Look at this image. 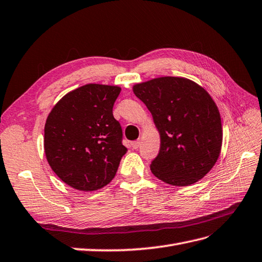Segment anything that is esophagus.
Masks as SVG:
<instances>
[{"mask_svg": "<svg viewBox=\"0 0 262 262\" xmlns=\"http://www.w3.org/2000/svg\"><path fill=\"white\" fill-rule=\"evenodd\" d=\"M139 145H141V141H139V139H137V141H134V142L132 143V147H133L134 149H137V148L139 147Z\"/></svg>", "mask_w": 262, "mask_h": 262, "instance_id": "obj_1", "label": "esophagus"}]
</instances>
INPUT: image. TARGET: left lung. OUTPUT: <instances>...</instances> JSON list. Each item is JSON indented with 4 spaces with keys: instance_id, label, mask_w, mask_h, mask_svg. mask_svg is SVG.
I'll return each instance as SVG.
<instances>
[{
    "instance_id": "1",
    "label": "left lung",
    "mask_w": 262,
    "mask_h": 262,
    "mask_svg": "<svg viewBox=\"0 0 262 262\" xmlns=\"http://www.w3.org/2000/svg\"><path fill=\"white\" fill-rule=\"evenodd\" d=\"M134 94L148 108L161 135L150 163L157 179L175 186L196 183L219 159L221 117L211 96L185 78L162 77L137 83Z\"/></svg>"
}]
</instances>
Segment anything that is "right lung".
<instances>
[{
    "instance_id": "right-lung-1",
    "label": "right lung",
    "mask_w": 262,
    "mask_h": 262,
    "mask_svg": "<svg viewBox=\"0 0 262 262\" xmlns=\"http://www.w3.org/2000/svg\"><path fill=\"white\" fill-rule=\"evenodd\" d=\"M120 88L89 83L70 91L46 121L49 165L66 184L96 191L111 182L127 148L113 107Z\"/></svg>"
}]
</instances>
